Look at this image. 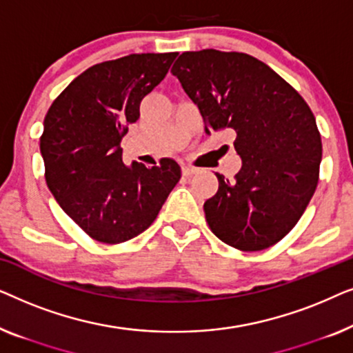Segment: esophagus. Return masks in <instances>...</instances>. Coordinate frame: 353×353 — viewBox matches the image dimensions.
Masks as SVG:
<instances>
[{
    "instance_id": "1",
    "label": "esophagus",
    "mask_w": 353,
    "mask_h": 353,
    "mask_svg": "<svg viewBox=\"0 0 353 353\" xmlns=\"http://www.w3.org/2000/svg\"><path fill=\"white\" fill-rule=\"evenodd\" d=\"M183 175L185 176H191V175H194V173H197V168L196 167H192V165H183Z\"/></svg>"
}]
</instances>
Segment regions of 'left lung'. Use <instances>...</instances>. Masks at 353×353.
I'll list each match as a JSON object with an SVG mask.
<instances>
[{
    "label": "left lung",
    "instance_id": "obj_1",
    "mask_svg": "<svg viewBox=\"0 0 353 353\" xmlns=\"http://www.w3.org/2000/svg\"><path fill=\"white\" fill-rule=\"evenodd\" d=\"M201 110L205 133L233 130L243 161L234 181L219 178L205 201L212 233L245 252L281 241L316 190L321 137L301 94L262 61L244 52L186 51L172 67Z\"/></svg>",
    "mask_w": 353,
    "mask_h": 353
}]
</instances>
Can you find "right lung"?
Returning <instances> with one entry per match:
<instances>
[{
  "mask_svg": "<svg viewBox=\"0 0 353 353\" xmlns=\"http://www.w3.org/2000/svg\"><path fill=\"white\" fill-rule=\"evenodd\" d=\"M176 52H143L86 69L48 110L40 151L61 209L90 238L119 244L149 226L181 178L173 159L148 168L122 162V138L143 98L165 79Z\"/></svg>",
  "mask_w": 353,
  "mask_h": 353,
  "instance_id": "right-lung-1",
  "label": "right lung"
}]
</instances>
